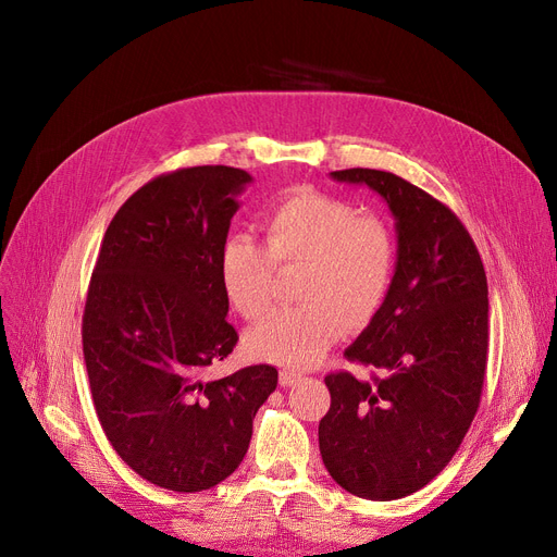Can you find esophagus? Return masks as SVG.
<instances>
[{
	"label": "esophagus",
	"instance_id": "34e87169",
	"mask_svg": "<svg viewBox=\"0 0 557 557\" xmlns=\"http://www.w3.org/2000/svg\"><path fill=\"white\" fill-rule=\"evenodd\" d=\"M305 382V376L300 372H294V370H282L280 372V386L284 388H290V386H298Z\"/></svg>",
	"mask_w": 557,
	"mask_h": 557
}]
</instances>
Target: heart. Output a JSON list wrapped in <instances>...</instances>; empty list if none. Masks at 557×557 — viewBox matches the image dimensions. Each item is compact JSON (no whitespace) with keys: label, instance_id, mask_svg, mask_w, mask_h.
Wrapping results in <instances>:
<instances>
[{"label":"heart","instance_id":"b5f03b06","mask_svg":"<svg viewBox=\"0 0 557 557\" xmlns=\"http://www.w3.org/2000/svg\"><path fill=\"white\" fill-rule=\"evenodd\" d=\"M263 242L230 234L219 255V277L232 307L259 318L271 307L277 269H298L296 298L246 336L261 361L309 370L323 361L343 327H359L382 307L395 275V237L384 219L309 187L282 196L263 214Z\"/></svg>","mask_w":557,"mask_h":557}]
</instances>
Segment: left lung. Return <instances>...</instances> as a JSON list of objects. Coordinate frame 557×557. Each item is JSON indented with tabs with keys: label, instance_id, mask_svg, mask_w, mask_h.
<instances>
[{
	"label": "left lung",
	"instance_id": "1",
	"mask_svg": "<svg viewBox=\"0 0 557 557\" xmlns=\"http://www.w3.org/2000/svg\"><path fill=\"white\" fill-rule=\"evenodd\" d=\"M395 216L397 263L388 294L345 349L372 382L332 372L320 456L332 479L370 502L401 499L441 474L470 429L487 366V280L460 219L388 171L345 169Z\"/></svg>",
	"mask_w": 557,
	"mask_h": 557
}]
</instances>
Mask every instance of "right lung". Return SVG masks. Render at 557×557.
<instances>
[{
    "label": "right lung",
    "instance_id": "add662e5",
    "mask_svg": "<svg viewBox=\"0 0 557 557\" xmlns=\"http://www.w3.org/2000/svg\"><path fill=\"white\" fill-rule=\"evenodd\" d=\"M252 175L189 166L137 189L110 221L83 313V359L106 437L153 485L202 492L242 465L273 366L205 370L239 336L219 255Z\"/></svg>",
    "mask_w": 557,
    "mask_h": 557
}]
</instances>
